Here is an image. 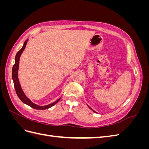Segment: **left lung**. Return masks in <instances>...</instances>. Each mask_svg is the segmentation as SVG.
Listing matches in <instances>:
<instances>
[{"label": "left lung", "mask_w": 149, "mask_h": 149, "mask_svg": "<svg viewBox=\"0 0 149 149\" xmlns=\"http://www.w3.org/2000/svg\"><path fill=\"white\" fill-rule=\"evenodd\" d=\"M89 108H91V107H89ZM92 110H93V109H92ZM93 112H96L95 111H93Z\"/></svg>", "instance_id": "1"}]
</instances>
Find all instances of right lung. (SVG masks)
Wrapping results in <instances>:
<instances>
[{
	"label": "right lung",
	"instance_id": "right-lung-1",
	"mask_svg": "<svg viewBox=\"0 0 149 149\" xmlns=\"http://www.w3.org/2000/svg\"><path fill=\"white\" fill-rule=\"evenodd\" d=\"M28 42V40H26V41L24 42V44L23 47L21 48L20 50H19V52H17V53L16 54V56L15 58V64L13 65V66L12 68V79L13 81V84H14V87H15V91L16 93L17 94L18 97H19L20 100L23 102L24 103L26 104L29 105V106H30L31 107L34 108L35 109H48V108L52 107L53 106H54L56 104L58 101L60 100V98L59 100H58L57 101H56L55 102H54L50 104H48L47 106H39L37 104H35L31 102L29 99H28L26 97V96L25 95V94L24 93L23 91H22V89L21 88L20 86V84L19 83V78H18V70H19V60H20V57L21 54L22 53V52H24V49L26 47V43Z\"/></svg>",
	"mask_w": 149,
	"mask_h": 149
}]
</instances>
